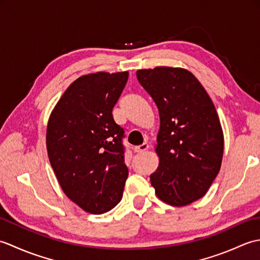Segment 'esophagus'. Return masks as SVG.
I'll return each mask as SVG.
<instances>
[{"instance_id": "esophagus-1", "label": "esophagus", "mask_w": 260, "mask_h": 260, "mask_svg": "<svg viewBox=\"0 0 260 260\" xmlns=\"http://www.w3.org/2000/svg\"><path fill=\"white\" fill-rule=\"evenodd\" d=\"M148 147H150V145L147 144V143H143L142 145H139V146H135V152H137V153H143V152H145V151H147L148 150Z\"/></svg>"}]
</instances>
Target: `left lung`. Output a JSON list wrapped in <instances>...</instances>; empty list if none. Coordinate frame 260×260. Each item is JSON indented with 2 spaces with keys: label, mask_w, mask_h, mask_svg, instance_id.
<instances>
[{
  "label": "left lung",
  "mask_w": 260,
  "mask_h": 260,
  "mask_svg": "<svg viewBox=\"0 0 260 260\" xmlns=\"http://www.w3.org/2000/svg\"><path fill=\"white\" fill-rule=\"evenodd\" d=\"M136 76L159 114V162L151 184L159 200L187 206L206 194L221 168L223 132L217 110L189 70L155 67Z\"/></svg>",
  "instance_id": "8db88e82"
}]
</instances>
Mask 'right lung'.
Returning <instances> with one entry per match:
<instances>
[{"instance_id":"1","label":"right lung","mask_w":260,"mask_h":260,"mask_svg":"<svg viewBox=\"0 0 260 260\" xmlns=\"http://www.w3.org/2000/svg\"><path fill=\"white\" fill-rule=\"evenodd\" d=\"M128 73L88 74L63 92L47 126V151L64 194L86 212L102 214L123 197L128 169L124 131L113 108Z\"/></svg>"}]
</instances>
